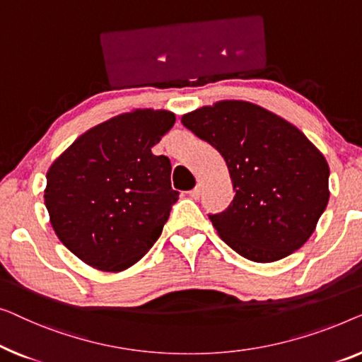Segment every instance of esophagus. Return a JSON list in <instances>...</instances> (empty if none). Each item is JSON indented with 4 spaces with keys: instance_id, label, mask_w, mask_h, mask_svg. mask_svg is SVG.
I'll use <instances>...</instances> for the list:
<instances>
[{
    "instance_id": "34e87169",
    "label": "esophagus",
    "mask_w": 362,
    "mask_h": 362,
    "mask_svg": "<svg viewBox=\"0 0 362 362\" xmlns=\"http://www.w3.org/2000/svg\"><path fill=\"white\" fill-rule=\"evenodd\" d=\"M200 192H202V187L197 185L193 190H190L188 193H190V197L193 198V200H198V198H200Z\"/></svg>"
}]
</instances>
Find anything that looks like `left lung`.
<instances>
[{"label":"left lung","mask_w":362,"mask_h":362,"mask_svg":"<svg viewBox=\"0 0 362 362\" xmlns=\"http://www.w3.org/2000/svg\"><path fill=\"white\" fill-rule=\"evenodd\" d=\"M182 123L226 160L236 195L208 216L233 251L274 262L307 243L328 205L329 169L302 131L246 101L205 106Z\"/></svg>","instance_id":"obj_1"}]
</instances>
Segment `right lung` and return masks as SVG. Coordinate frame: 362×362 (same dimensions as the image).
<instances>
[{
    "label": "right lung",
    "mask_w": 362,
    "mask_h": 362,
    "mask_svg": "<svg viewBox=\"0 0 362 362\" xmlns=\"http://www.w3.org/2000/svg\"><path fill=\"white\" fill-rule=\"evenodd\" d=\"M175 123L170 111L137 110L81 134L47 172L44 202L69 251L100 271L136 264L159 239L179 193L170 159L152 147Z\"/></svg>",
    "instance_id": "obj_1"
}]
</instances>
